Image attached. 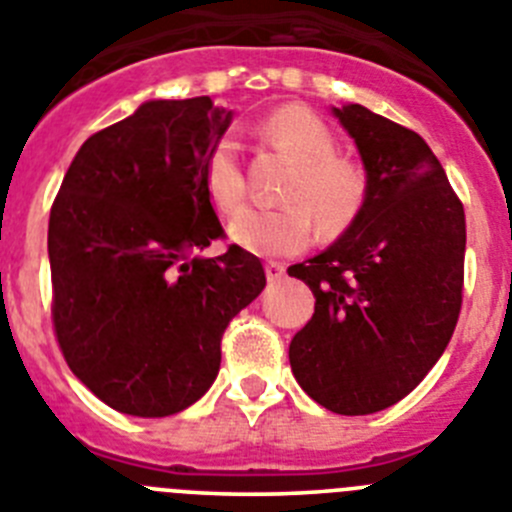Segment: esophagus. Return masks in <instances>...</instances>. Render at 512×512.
I'll return each mask as SVG.
<instances>
[{
  "label": "esophagus",
  "instance_id": "esophagus-1",
  "mask_svg": "<svg viewBox=\"0 0 512 512\" xmlns=\"http://www.w3.org/2000/svg\"><path fill=\"white\" fill-rule=\"evenodd\" d=\"M266 279H269L271 284L282 282V279H284V266L277 264V261H269V264H266Z\"/></svg>",
  "mask_w": 512,
  "mask_h": 512
}]
</instances>
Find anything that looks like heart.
<instances>
[{
    "mask_svg": "<svg viewBox=\"0 0 512 512\" xmlns=\"http://www.w3.org/2000/svg\"><path fill=\"white\" fill-rule=\"evenodd\" d=\"M261 135L297 158L282 197L287 205L246 207L228 223L235 246L253 256H295L307 248L315 220L328 235L343 233L366 205L369 182L354 158L336 153L328 122L302 104H287L261 122ZM202 189L212 205L233 212L246 200V166L235 135H220L202 161Z\"/></svg>",
    "mask_w": 512,
    "mask_h": 512,
    "instance_id": "obj_1",
    "label": "heart"
}]
</instances>
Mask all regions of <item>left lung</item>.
<instances>
[{
    "label": "left lung",
    "mask_w": 512,
    "mask_h": 512,
    "mask_svg": "<svg viewBox=\"0 0 512 512\" xmlns=\"http://www.w3.org/2000/svg\"><path fill=\"white\" fill-rule=\"evenodd\" d=\"M359 146L369 194L328 251L289 266L315 312L289 343L302 390L338 415L390 408L449 346L464 295V205L413 130L361 104L333 110Z\"/></svg>",
    "instance_id": "1"
}]
</instances>
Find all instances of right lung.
Wrapping results in <instances>:
<instances>
[{
	"label": "right lung",
	"instance_id": "add662e5",
	"mask_svg": "<svg viewBox=\"0 0 512 512\" xmlns=\"http://www.w3.org/2000/svg\"><path fill=\"white\" fill-rule=\"evenodd\" d=\"M210 97L153 99L99 130L63 176L48 223L51 318L71 372L110 408L164 418L200 400L230 320L266 287L225 230L202 161L228 130Z\"/></svg>",
	"mask_w": 512,
	"mask_h": 512
}]
</instances>
